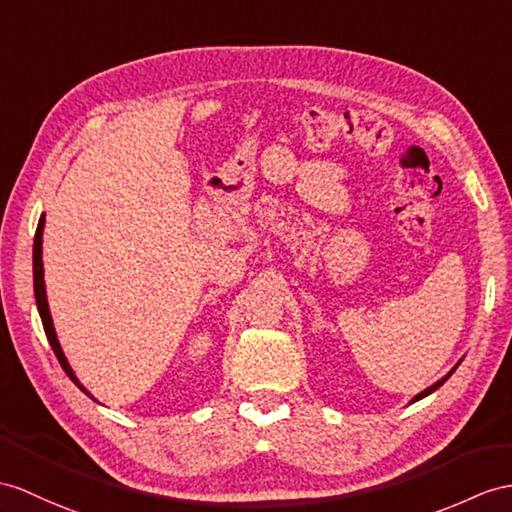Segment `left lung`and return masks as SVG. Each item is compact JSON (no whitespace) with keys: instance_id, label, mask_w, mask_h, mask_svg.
<instances>
[{"instance_id":"1","label":"left lung","mask_w":512,"mask_h":512,"mask_svg":"<svg viewBox=\"0 0 512 512\" xmlns=\"http://www.w3.org/2000/svg\"><path fill=\"white\" fill-rule=\"evenodd\" d=\"M456 367H458V365H456ZM456 367H454V369H452V371H450V373H447V376H445V378H441V380H439V382H434V384H432V386H428V389H426V391H421V393H419V395H415V397H413V402H417V400H423V397H426V395H430V393H434V391H436V389H439V386H441V384H443V382H445V380H447V378H450V376H452V373H454V371H456Z\"/></svg>"}]
</instances>
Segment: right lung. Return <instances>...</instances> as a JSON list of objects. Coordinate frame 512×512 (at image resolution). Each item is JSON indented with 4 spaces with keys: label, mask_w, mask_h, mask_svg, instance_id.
Masks as SVG:
<instances>
[{
    "label": "right lung",
    "mask_w": 512,
    "mask_h": 512,
    "mask_svg": "<svg viewBox=\"0 0 512 512\" xmlns=\"http://www.w3.org/2000/svg\"><path fill=\"white\" fill-rule=\"evenodd\" d=\"M43 228H45V215L39 219V228H36V234H34V249H32V265H34V297H36V308H39V315H41V321H43V328H45V334H47V341L49 345H52V350L58 358L60 367L65 369L67 376L73 380V384L78 386L80 391H84L86 395L91 397V393L84 389V386L80 384V380L76 378V373H73V369L69 367L67 358H65V352H62V347L58 343V336H56V330H54V321H52V315H49V306H47V295H45V280H43Z\"/></svg>",
    "instance_id": "right-lung-1"
}]
</instances>
